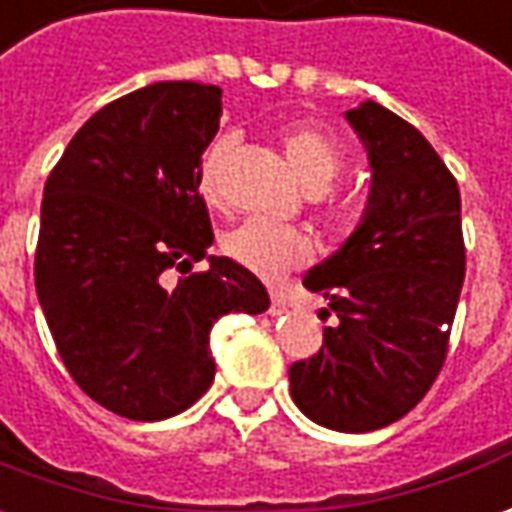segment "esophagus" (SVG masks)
Instances as JSON below:
<instances>
[{
	"instance_id": "obj_1",
	"label": "esophagus",
	"mask_w": 512,
	"mask_h": 512,
	"mask_svg": "<svg viewBox=\"0 0 512 512\" xmlns=\"http://www.w3.org/2000/svg\"><path fill=\"white\" fill-rule=\"evenodd\" d=\"M284 312H287V301H284V295L270 292V315H284Z\"/></svg>"
}]
</instances>
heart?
<instances>
[{"instance_id": "obj_1", "label": "heart", "mask_w": 512, "mask_h": 512, "mask_svg": "<svg viewBox=\"0 0 512 512\" xmlns=\"http://www.w3.org/2000/svg\"><path fill=\"white\" fill-rule=\"evenodd\" d=\"M228 150H231V139H217L200 161L197 183H200L203 197L211 203L217 200V172H220ZM281 150H284V161L295 175V181L301 183L303 192H309V195H326L343 175V147L323 130H290L281 139ZM326 217L334 228H345L357 220L359 209L354 203H334L331 209H326ZM222 248L236 264H242L245 270L264 278V281H278L290 270H298L312 259L309 236L295 231V228L273 225L267 220H248L236 225L234 231L225 234Z\"/></svg>"}]
</instances>
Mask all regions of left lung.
Segmentation results:
<instances>
[{"label": "left lung", "mask_w": 512, "mask_h": 512, "mask_svg": "<svg viewBox=\"0 0 512 512\" xmlns=\"http://www.w3.org/2000/svg\"><path fill=\"white\" fill-rule=\"evenodd\" d=\"M345 122L368 153V203L303 278L334 320L320 351L292 362L290 393L315 424L373 432L404 418L443 368L465 278L460 189L435 147L379 102Z\"/></svg>", "instance_id": "left-lung-1"}]
</instances>
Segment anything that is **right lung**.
Segmentation results:
<instances>
[{
    "instance_id": "add662e5",
    "label": "right lung",
    "mask_w": 512,
    "mask_h": 512,
    "mask_svg": "<svg viewBox=\"0 0 512 512\" xmlns=\"http://www.w3.org/2000/svg\"><path fill=\"white\" fill-rule=\"evenodd\" d=\"M220 100L203 83L139 88L74 133L44 186L38 303L80 390L130 421L189 410L214 382L211 326L270 306L250 270L209 256L197 172ZM200 258L210 270L192 274Z\"/></svg>"
}]
</instances>
